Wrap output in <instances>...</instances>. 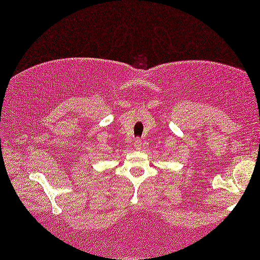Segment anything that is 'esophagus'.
I'll return each instance as SVG.
<instances>
[{"mask_svg": "<svg viewBox=\"0 0 260 260\" xmlns=\"http://www.w3.org/2000/svg\"><path fill=\"white\" fill-rule=\"evenodd\" d=\"M144 146V144L142 142V139H136L134 143V147L135 150H142V147Z\"/></svg>", "mask_w": 260, "mask_h": 260, "instance_id": "obj_1", "label": "esophagus"}]
</instances>
